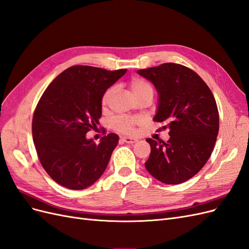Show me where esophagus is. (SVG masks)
I'll return each instance as SVG.
<instances>
[{"label":"esophagus","instance_id":"34e87169","mask_svg":"<svg viewBox=\"0 0 249 249\" xmlns=\"http://www.w3.org/2000/svg\"><path fill=\"white\" fill-rule=\"evenodd\" d=\"M122 140H123L124 142H125V143H130V144H133V143L137 142V139L131 138V137H124V138H122Z\"/></svg>","mask_w":249,"mask_h":249}]
</instances>
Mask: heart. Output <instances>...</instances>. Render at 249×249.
Listing matches in <instances>:
<instances>
[{"label": "heart", "mask_w": 249, "mask_h": 249, "mask_svg": "<svg viewBox=\"0 0 249 249\" xmlns=\"http://www.w3.org/2000/svg\"><path fill=\"white\" fill-rule=\"evenodd\" d=\"M129 87L132 93L136 97L137 101L143 99H153L154 96V88L149 83L141 78H133L129 82ZM115 92L114 87L108 88L104 92L101 104L103 107H107L111 100L112 95ZM140 124V119L137 117H126V116H118L112 122V127L116 132L122 134H132L135 130V126Z\"/></svg>", "instance_id": "b5f03b06"}]
</instances>
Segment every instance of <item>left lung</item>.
<instances>
[{"mask_svg": "<svg viewBox=\"0 0 249 249\" xmlns=\"http://www.w3.org/2000/svg\"><path fill=\"white\" fill-rule=\"evenodd\" d=\"M140 76L153 83L159 93L154 118L162 123L159 131L168 130L169 140L147 138L150 155L145 168L155 178L178 185L194 177L205 166L219 131V113L208 85L189 67L163 63L139 70Z\"/></svg>", "mask_w": 249, "mask_h": 249, "instance_id": "1", "label": "left lung"}]
</instances>
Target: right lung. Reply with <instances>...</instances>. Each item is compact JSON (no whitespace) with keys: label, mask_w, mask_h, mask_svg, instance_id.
Returning <instances> with one entry per match:
<instances>
[{"label":"right lung","mask_w":249,"mask_h":249,"mask_svg":"<svg viewBox=\"0 0 249 249\" xmlns=\"http://www.w3.org/2000/svg\"><path fill=\"white\" fill-rule=\"evenodd\" d=\"M125 72L73 65L44 90L33 114L32 135L42 167L57 184L85 189L106 169L119 137L110 133L96 144L86 134L99 124L104 92Z\"/></svg>","instance_id":"add662e5"}]
</instances>
